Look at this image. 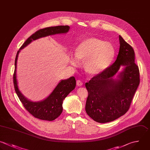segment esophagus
Returning a JSON list of instances; mask_svg holds the SVG:
<instances>
[{"label":"esophagus","mask_w":150,"mask_h":150,"mask_svg":"<svg viewBox=\"0 0 150 150\" xmlns=\"http://www.w3.org/2000/svg\"><path fill=\"white\" fill-rule=\"evenodd\" d=\"M76 84H77V86H81L83 85V83L80 80H77L76 82Z\"/></svg>","instance_id":"obj_1"}]
</instances>
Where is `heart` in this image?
<instances>
[{
    "mask_svg": "<svg viewBox=\"0 0 150 150\" xmlns=\"http://www.w3.org/2000/svg\"><path fill=\"white\" fill-rule=\"evenodd\" d=\"M76 57L80 62H85L84 69L91 75H98L107 70L112 64L115 50L110 42L97 38H88L82 40L75 49ZM75 64L77 60L71 56Z\"/></svg>",
    "mask_w": 150,
    "mask_h": 150,
    "instance_id": "1",
    "label": "heart"
}]
</instances>
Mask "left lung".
Segmentation results:
<instances>
[{"mask_svg": "<svg viewBox=\"0 0 150 150\" xmlns=\"http://www.w3.org/2000/svg\"><path fill=\"white\" fill-rule=\"evenodd\" d=\"M119 41L120 49L115 62L85 85L88 91L86 111L97 122H111L125 114L139 84L134 51L121 36ZM121 67L123 69L118 72ZM116 74L117 78L114 79Z\"/></svg>", "mask_w": 150, "mask_h": 150, "instance_id": "left-lung-1", "label": "left lung"}]
</instances>
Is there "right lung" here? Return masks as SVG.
I'll return each mask as SVG.
<instances>
[{"label": "right lung", "instance_id": "1", "mask_svg": "<svg viewBox=\"0 0 150 150\" xmlns=\"http://www.w3.org/2000/svg\"><path fill=\"white\" fill-rule=\"evenodd\" d=\"M69 26H58L40 29L30 36L23 44L18 52L15 62V73L13 74V83L15 91L22 103L25 108L35 117L47 121H53L57 118L63 111V102L68 94L73 90L76 85L74 77L72 76L66 80H62L52 93L45 99L39 101H32L25 97L19 89L16 68L18 55L22 49L26 47L32 41L50 35L66 33L69 32Z\"/></svg>", "mask_w": 150, "mask_h": 150}]
</instances>
